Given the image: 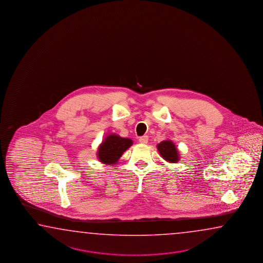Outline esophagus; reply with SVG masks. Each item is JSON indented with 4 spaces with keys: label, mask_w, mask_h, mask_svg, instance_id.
Returning a JSON list of instances; mask_svg holds the SVG:
<instances>
[{
    "label": "esophagus",
    "mask_w": 263,
    "mask_h": 263,
    "mask_svg": "<svg viewBox=\"0 0 263 263\" xmlns=\"http://www.w3.org/2000/svg\"><path fill=\"white\" fill-rule=\"evenodd\" d=\"M139 142L141 144H147V142H148V136H147V135H144V136L140 137Z\"/></svg>",
    "instance_id": "1"
}]
</instances>
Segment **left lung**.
<instances>
[{"label":"left lung","mask_w":263,"mask_h":263,"mask_svg":"<svg viewBox=\"0 0 263 263\" xmlns=\"http://www.w3.org/2000/svg\"><path fill=\"white\" fill-rule=\"evenodd\" d=\"M160 156L168 162L176 163L179 161V153L171 140H165L157 145Z\"/></svg>","instance_id":"8db88e82"}]
</instances>
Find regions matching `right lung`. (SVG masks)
<instances>
[{
  "label": "right lung",
  "mask_w": 263,
  "mask_h": 263,
  "mask_svg": "<svg viewBox=\"0 0 263 263\" xmlns=\"http://www.w3.org/2000/svg\"><path fill=\"white\" fill-rule=\"evenodd\" d=\"M132 144L133 140L122 138L115 134H109L99 145L97 157L104 164H117L120 157Z\"/></svg>",
  "instance_id": "right-lung-1"
}]
</instances>
